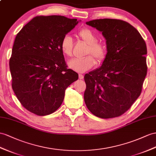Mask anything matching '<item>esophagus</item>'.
<instances>
[{"label":"esophagus","instance_id":"esophagus-1","mask_svg":"<svg viewBox=\"0 0 156 156\" xmlns=\"http://www.w3.org/2000/svg\"><path fill=\"white\" fill-rule=\"evenodd\" d=\"M83 78V76L82 74H79V79L82 80Z\"/></svg>","mask_w":156,"mask_h":156}]
</instances>
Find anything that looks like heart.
Returning <instances> with one entry per match:
<instances>
[{
  "mask_svg": "<svg viewBox=\"0 0 156 156\" xmlns=\"http://www.w3.org/2000/svg\"><path fill=\"white\" fill-rule=\"evenodd\" d=\"M78 37L82 41L87 44L85 55H92L98 62L101 63L105 58L107 50L103 43L98 42V37L92 31L88 28H83L79 31ZM73 41L69 35L64 36L61 42V49L62 53L70 57L73 53ZM95 65V61L92 56L87 55L81 58H74L69 62V67L78 73H84L91 69Z\"/></svg>",
  "mask_w": 156,
  "mask_h": 156,
  "instance_id": "b5f03b06",
  "label": "heart"
}]
</instances>
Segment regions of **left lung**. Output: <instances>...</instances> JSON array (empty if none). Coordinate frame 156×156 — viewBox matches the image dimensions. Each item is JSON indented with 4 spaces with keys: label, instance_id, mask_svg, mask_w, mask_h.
Listing matches in <instances>:
<instances>
[{
    "label": "left lung",
    "instance_id": "8db88e82",
    "mask_svg": "<svg viewBox=\"0 0 156 156\" xmlns=\"http://www.w3.org/2000/svg\"><path fill=\"white\" fill-rule=\"evenodd\" d=\"M86 24L102 32L106 40L101 66L84 76V101L96 117L121 116L140 96L147 74V47L138 31L126 22L98 19Z\"/></svg>",
    "mask_w": 156,
    "mask_h": 156
}]
</instances>
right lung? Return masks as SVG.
Here are the masks:
<instances>
[{"label":"right lung","mask_w":156,"mask_h":156,"mask_svg":"<svg viewBox=\"0 0 156 156\" xmlns=\"http://www.w3.org/2000/svg\"><path fill=\"white\" fill-rule=\"evenodd\" d=\"M79 22L63 16H39L16 37L9 62L12 86L31 113L45 116L55 112L67 87L78 80V74L67 69L61 42Z\"/></svg>","instance_id":"1"}]
</instances>
